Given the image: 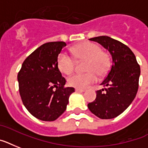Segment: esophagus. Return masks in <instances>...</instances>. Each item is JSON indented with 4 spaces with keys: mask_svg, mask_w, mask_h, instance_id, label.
Here are the masks:
<instances>
[{
    "mask_svg": "<svg viewBox=\"0 0 148 148\" xmlns=\"http://www.w3.org/2000/svg\"><path fill=\"white\" fill-rule=\"evenodd\" d=\"M75 91H77V92H80V93H84V92H85V90L80 88H75Z\"/></svg>",
    "mask_w": 148,
    "mask_h": 148,
    "instance_id": "esophagus-1",
    "label": "esophagus"
}]
</instances>
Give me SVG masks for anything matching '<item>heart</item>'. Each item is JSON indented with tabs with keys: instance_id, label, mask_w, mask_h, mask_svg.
<instances>
[{
	"instance_id": "heart-1",
	"label": "heart",
	"mask_w": 148,
	"mask_h": 148,
	"mask_svg": "<svg viewBox=\"0 0 148 148\" xmlns=\"http://www.w3.org/2000/svg\"><path fill=\"white\" fill-rule=\"evenodd\" d=\"M74 58L77 62L85 61L84 65V74H74L68 78V84L77 88H86L97 81L99 77L106 74L110 68L109 56L101 48L93 42L81 43L71 49ZM64 51L58 56V68L62 73L70 74L74 69L75 60Z\"/></svg>"
}]
</instances>
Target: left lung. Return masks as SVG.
<instances>
[{"instance_id":"left-lung-1","label":"left lung","mask_w":148,"mask_h":148,"mask_svg":"<svg viewBox=\"0 0 148 148\" xmlns=\"http://www.w3.org/2000/svg\"><path fill=\"white\" fill-rule=\"evenodd\" d=\"M103 45L112 58L110 71L100 85L104 89L97 91L94 101L88 108L102 119L119 116L134 100L138 89L140 66L132 51L119 41L106 36L90 39Z\"/></svg>"}]
</instances>
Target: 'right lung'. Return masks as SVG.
Here are the masks:
<instances>
[{"label":"right lung","mask_w":148,"mask_h":148,"mask_svg":"<svg viewBox=\"0 0 148 148\" xmlns=\"http://www.w3.org/2000/svg\"><path fill=\"white\" fill-rule=\"evenodd\" d=\"M64 42L41 45L29 55L18 73L19 91L25 107L38 119L55 121L66 110L74 87H64L66 80L58 68V56Z\"/></svg>","instance_id":"1"}]
</instances>
